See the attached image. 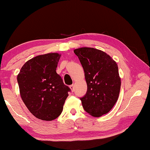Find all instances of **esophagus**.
Segmentation results:
<instances>
[{
    "mask_svg": "<svg viewBox=\"0 0 150 150\" xmlns=\"http://www.w3.org/2000/svg\"><path fill=\"white\" fill-rule=\"evenodd\" d=\"M69 88H71V90L72 92H73V91H74V85H71L69 86Z\"/></svg>",
    "mask_w": 150,
    "mask_h": 150,
    "instance_id": "1",
    "label": "esophagus"
}]
</instances>
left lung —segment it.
<instances>
[{"label":"left lung","instance_id":"obj_1","mask_svg":"<svg viewBox=\"0 0 150 150\" xmlns=\"http://www.w3.org/2000/svg\"><path fill=\"white\" fill-rule=\"evenodd\" d=\"M84 69L87 93L80 98L84 110L99 117L110 111L118 100L121 81L117 63L103 51L92 47L74 50Z\"/></svg>","mask_w":150,"mask_h":150}]
</instances>
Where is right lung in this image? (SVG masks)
Listing matches in <instances>:
<instances>
[{
  "label": "right lung",
  "instance_id": "obj_1",
  "mask_svg": "<svg viewBox=\"0 0 150 150\" xmlns=\"http://www.w3.org/2000/svg\"><path fill=\"white\" fill-rule=\"evenodd\" d=\"M60 57L57 53L35 57L22 66L18 75L22 99L30 112L40 120L57 118L71 91L56 73Z\"/></svg>",
  "mask_w": 150,
  "mask_h": 150
}]
</instances>
